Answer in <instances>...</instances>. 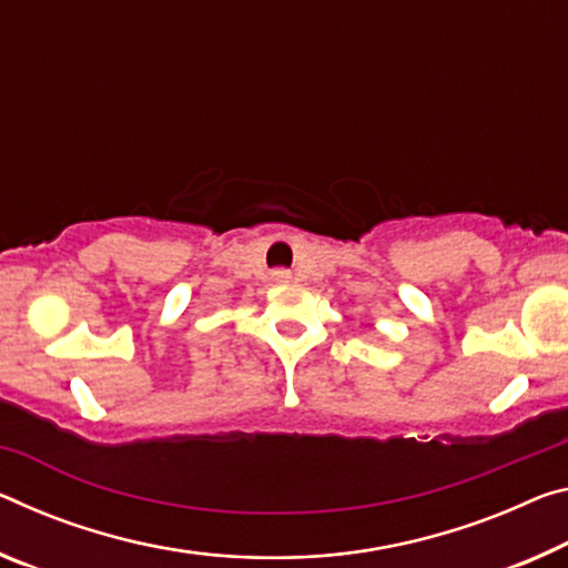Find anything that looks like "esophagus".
Returning <instances> with one entry per match:
<instances>
[{"label": "esophagus", "mask_w": 568, "mask_h": 568, "mask_svg": "<svg viewBox=\"0 0 568 568\" xmlns=\"http://www.w3.org/2000/svg\"><path fill=\"white\" fill-rule=\"evenodd\" d=\"M273 281L275 283H291V273H287V270H275Z\"/></svg>", "instance_id": "esophagus-1"}]
</instances>
